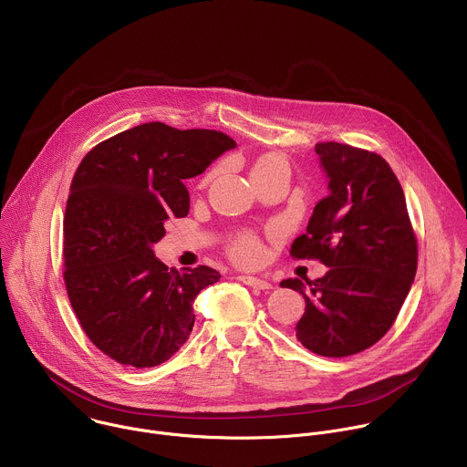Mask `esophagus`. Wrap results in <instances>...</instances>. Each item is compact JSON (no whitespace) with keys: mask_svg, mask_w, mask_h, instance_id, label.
Returning <instances> with one entry per match:
<instances>
[{"mask_svg":"<svg viewBox=\"0 0 467 467\" xmlns=\"http://www.w3.org/2000/svg\"><path fill=\"white\" fill-rule=\"evenodd\" d=\"M237 279H239V282L246 284L248 287H252V289H259V291L272 289V284H270V282H266V279L257 277V275H246V274H241V275H237Z\"/></svg>","mask_w":467,"mask_h":467,"instance_id":"34e87169","label":"esophagus"}]
</instances>
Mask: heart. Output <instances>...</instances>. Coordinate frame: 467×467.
<instances>
[{"mask_svg":"<svg viewBox=\"0 0 467 467\" xmlns=\"http://www.w3.org/2000/svg\"><path fill=\"white\" fill-rule=\"evenodd\" d=\"M277 167H287L285 160L282 156L277 154H265L261 156L255 163H254V169H252V174L254 172H265V171H272V169H277ZM230 254L232 257L241 263V265H254L261 259L263 255V246L261 243L250 235V234H244L241 237H237L230 248Z\"/></svg>","mask_w":467,"mask_h":467,"instance_id":"1","label":"heart"}]
</instances>
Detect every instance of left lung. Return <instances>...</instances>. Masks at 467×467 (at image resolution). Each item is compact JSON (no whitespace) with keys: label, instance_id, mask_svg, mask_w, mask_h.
Instances as JSON below:
<instances>
[{"label":"left lung","instance_id":"obj_1","mask_svg":"<svg viewBox=\"0 0 467 467\" xmlns=\"http://www.w3.org/2000/svg\"><path fill=\"white\" fill-rule=\"evenodd\" d=\"M329 195L295 239L291 255L320 259L329 270L311 279L289 277L306 313L296 338L322 357H348L374 346L392 327L418 268V243L401 183L376 152L317 143Z\"/></svg>","mask_w":467,"mask_h":467}]
</instances>
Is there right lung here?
I'll return each instance as SVG.
<instances>
[{"mask_svg":"<svg viewBox=\"0 0 467 467\" xmlns=\"http://www.w3.org/2000/svg\"><path fill=\"white\" fill-rule=\"evenodd\" d=\"M235 141L217 130L143 123L93 147L71 180L64 217V284L71 307L105 355L152 368L190 338L197 295L219 282L206 265L169 268L152 252L169 217H185V180Z\"/></svg>","mask_w":467,"mask_h":467,"instance_id":"right-lung-1","label":"right lung"}]
</instances>
